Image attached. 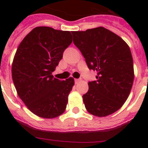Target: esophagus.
<instances>
[{
  "label": "esophagus",
  "mask_w": 148,
  "mask_h": 148,
  "mask_svg": "<svg viewBox=\"0 0 148 148\" xmlns=\"http://www.w3.org/2000/svg\"><path fill=\"white\" fill-rule=\"evenodd\" d=\"M80 81H81V79H75V84H78V82H80Z\"/></svg>",
  "instance_id": "esophagus-1"
}]
</instances>
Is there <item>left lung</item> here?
Listing matches in <instances>:
<instances>
[{
  "instance_id": "8db88e82",
  "label": "left lung",
  "mask_w": 148,
  "mask_h": 148,
  "mask_svg": "<svg viewBox=\"0 0 148 148\" xmlns=\"http://www.w3.org/2000/svg\"><path fill=\"white\" fill-rule=\"evenodd\" d=\"M72 34L89 69L97 72V80L89 82L88 92L82 96L86 109L98 117L109 116L125 104L133 86L130 47L121 37L102 27Z\"/></svg>"
}]
</instances>
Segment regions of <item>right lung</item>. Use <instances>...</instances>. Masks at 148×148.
<instances>
[{
  "instance_id": "right-lung-1",
  "label": "right lung",
  "mask_w": 148,
  "mask_h": 148,
  "mask_svg": "<svg viewBox=\"0 0 148 148\" xmlns=\"http://www.w3.org/2000/svg\"><path fill=\"white\" fill-rule=\"evenodd\" d=\"M73 41L70 31L37 27L18 46L12 64V76L17 93L36 116L54 119L65 111L68 95L75 82L52 75Z\"/></svg>"
}]
</instances>
